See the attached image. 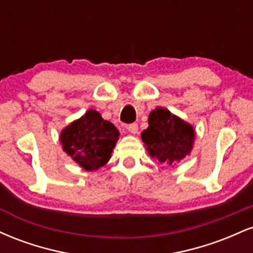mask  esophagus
<instances>
[{
	"label": "esophagus",
	"instance_id": "esophagus-1",
	"mask_svg": "<svg viewBox=\"0 0 253 253\" xmlns=\"http://www.w3.org/2000/svg\"><path fill=\"white\" fill-rule=\"evenodd\" d=\"M127 129H128V132L132 133V134H136V133H138V125L136 124L128 125V126H127Z\"/></svg>",
	"mask_w": 253,
	"mask_h": 253
}]
</instances>
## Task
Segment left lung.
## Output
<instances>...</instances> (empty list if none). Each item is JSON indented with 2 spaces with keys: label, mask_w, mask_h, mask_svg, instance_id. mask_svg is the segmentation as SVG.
<instances>
[{
  "label": "left lung",
  "mask_w": 253,
  "mask_h": 253,
  "mask_svg": "<svg viewBox=\"0 0 253 253\" xmlns=\"http://www.w3.org/2000/svg\"><path fill=\"white\" fill-rule=\"evenodd\" d=\"M147 153L159 163L173 167L189 156L195 141V129L172 114L157 107L149 115V127L141 132Z\"/></svg>",
  "instance_id": "obj_1"
}]
</instances>
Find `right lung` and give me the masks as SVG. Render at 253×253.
Here are the masks:
<instances>
[{
	"mask_svg": "<svg viewBox=\"0 0 253 253\" xmlns=\"http://www.w3.org/2000/svg\"><path fill=\"white\" fill-rule=\"evenodd\" d=\"M119 135L114 125L104 120L97 110L89 109L62 129L59 141L64 152L81 168L96 171L108 163Z\"/></svg>",
	"mask_w": 253,
	"mask_h": 253,
	"instance_id": "obj_1",
	"label": "right lung"
}]
</instances>
